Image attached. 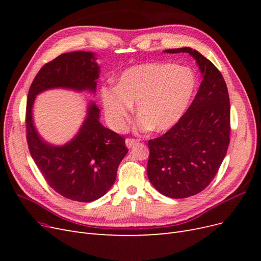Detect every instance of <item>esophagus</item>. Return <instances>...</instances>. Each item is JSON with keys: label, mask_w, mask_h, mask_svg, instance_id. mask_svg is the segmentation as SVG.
I'll use <instances>...</instances> for the list:
<instances>
[{"label": "esophagus", "mask_w": 261, "mask_h": 261, "mask_svg": "<svg viewBox=\"0 0 261 261\" xmlns=\"http://www.w3.org/2000/svg\"><path fill=\"white\" fill-rule=\"evenodd\" d=\"M139 143V140L138 139H133V138H127L125 140V145H126V147L127 148H132V147H134L135 146L136 144H138Z\"/></svg>", "instance_id": "obj_1"}]
</instances>
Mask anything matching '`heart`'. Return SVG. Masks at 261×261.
I'll return each mask as SVG.
<instances>
[{
  "label": "heart",
  "instance_id": "1",
  "mask_svg": "<svg viewBox=\"0 0 261 261\" xmlns=\"http://www.w3.org/2000/svg\"><path fill=\"white\" fill-rule=\"evenodd\" d=\"M196 77L187 67L169 63L132 66L120 75L116 88H103L101 100L110 125L122 130L137 103L139 130L167 132L179 122L196 91Z\"/></svg>",
  "mask_w": 261,
  "mask_h": 261
}]
</instances>
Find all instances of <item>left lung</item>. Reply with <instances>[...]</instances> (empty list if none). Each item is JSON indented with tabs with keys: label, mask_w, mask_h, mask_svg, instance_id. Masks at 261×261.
<instances>
[{
	"label": "left lung",
	"mask_w": 261,
	"mask_h": 261,
	"mask_svg": "<svg viewBox=\"0 0 261 261\" xmlns=\"http://www.w3.org/2000/svg\"><path fill=\"white\" fill-rule=\"evenodd\" d=\"M202 75L191 107L179 122L161 137L148 141L147 174L158 192L170 198H187L200 193L216 176L230 144V98L223 76L212 63L192 48Z\"/></svg>",
	"instance_id": "obj_1"
}]
</instances>
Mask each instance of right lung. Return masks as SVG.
<instances>
[{"instance_id":"obj_1","label":"right lung","mask_w":261,"mask_h":261,"mask_svg":"<svg viewBox=\"0 0 261 261\" xmlns=\"http://www.w3.org/2000/svg\"><path fill=\"white\" fill-rule=\"evenodd\" d=\"M96 57L75 51L46 63L30 86L26 110L28 147L37 167L55 192L81 202L97 200L113 186L118 165L128 152L125 139L100 123V110L90 100L76 135L64 145H53L38 133L33 109L38 94L50 89L96 93L100 75Z\"/></svg>"}]
</instances>
